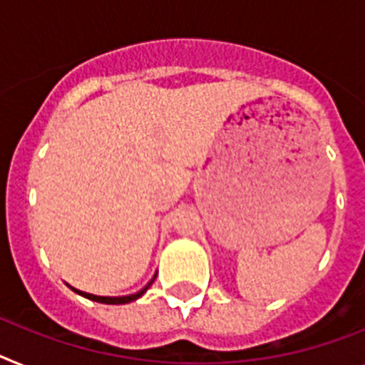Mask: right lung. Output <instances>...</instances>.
<instances>
[{
    "label": "right lung",
    "mask_w": 365,
    "mask_h": 365,
    "mask_svg": "<svg viewBox=\"0 0 365 365\" xmlns=\"http://www.w3.org/2000/svg\"><path fill=\"white\" fill-rule=\"evenodd\" d=\"M155 278V277H154ZM154 278L150 280L148 286H145L140 292L133 293V295H125V297H98V295H93V293H85V292H79V289H73L76 293H79V295L87 297V299H91V301H96V302H103V304H128V302L131 301H137L139 297H143L146 293V289H148L150 286H152V282H154Z\"/></svg>",
    "instance_id": "right-lung-1"
}]
</instances>
